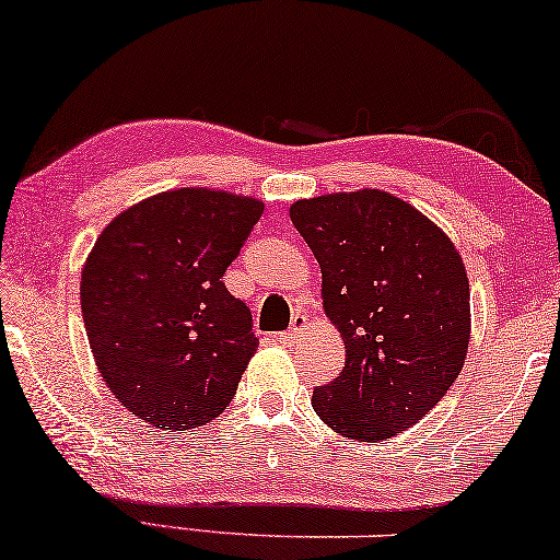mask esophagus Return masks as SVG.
Returning a JSON list of instances; mask_svg holds the SVG:
<instances>
[{
	"instance_id": "esophagus-1",
	"label": "esophagus",
	"mask_w": 560,
	"mask_h": 560,
	"mask_svg": "<svg viewBox=\"0 0 560 560\" xmlns=\"http://www.w3.org/2000/svg\"><path fill=\"white\" fill-rule=\"evenodd\" d=\"M305 330H307V317L303 313H295V315H292V323H290L288 332H280L278 340H282V342H285V340H298Z\"/></svg>"
}]
</instances>
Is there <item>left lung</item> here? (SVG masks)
Returning <instances> with one entry per match:
<instances>
[{
    "label": "left lung",
    "instance_id": "8db88e82",
    "mask_svg": "<svg viewBox=\"0 0 560 560\" xmlns=\"http://www.w3.org/2000/svg\"><path fill=\"white\" fill-rule=\"evenodd\" d=\"M290 220L323 272L346 368L313 390L323 423L355 441L416 425L451 390L470 338L458 250L425 214L381 190L298 200Z\"/></svg>",
    "mask_w": 560,
    "mask_h": 560
}]
</instances>
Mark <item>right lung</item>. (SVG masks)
<instances>
[{
	"label": "right lung",
	"mask_w": 560,
	"mask_h": 560,
	"mask_svg": "<svg viewBox=\"0 0 560 560\" xmlns=\"http://www.w3.org/2000/svg\"><path fill=\"white\" fill-rule=\"evenodd\" d=\"M265 205L185 187L117 214L82 270V317L112 395L148 425L190 430L230 406L257 338L225 272Z\"/></svg>",
	"instance_id": "1"
}]
</instances>
